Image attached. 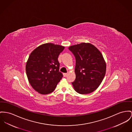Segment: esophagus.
I'll return each mask as SVG.
<instances>
[{"mask_svg": "<svg viewBox=\"0 0 132 132\" xmlns=\"http://www.w3.org/2000/svg\"><path fill=\"white\" fill-rule=\"evenodd\" d=\"M63 76H64V77H66L67 76V75H68V73H63Z\"/></svg>", "mask_w": 132, "mask_h": 132, "instance_id": "obj_1", "label": "esophagus"}]
</instances>
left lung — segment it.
<instances>
[{
    "label": "left lung",
    "mask_w": 132,
    "mask_h": 132,
    "mask_svg": "<svg viewBox=\"0 0 132 132\" xmlns=\"http://www.w3.org/2000/svg\"><path fill=\"white\" fill-rule=\"evenodd\" d=\"M76 58V79L71 82L80 94L92 93L99 87L104 78L106 63L102 54L89 43H82L69 47Z\"/></svg>",
    "instance_id": "1"
}]
</instances>
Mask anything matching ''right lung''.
I'll return each instance as SVG.
<instances>
[{
    "mask_svg": "<svg viewBox=\"0 0 132 132\" xmlns=\"http://www.w3.org/2000/svg\"><path fill=\"white\" fill-rule=\"evenodd\" d=\"M64 47L47 43L34 50L26 64V73L33 88L42 95L52 93L62 79L58 57Z\"/></svg>",
    "mask_w": 132,
    "mask_h": 132,
    "instance_id": "right-lung-1",
    "label": "right lung"
}]
</instances>
